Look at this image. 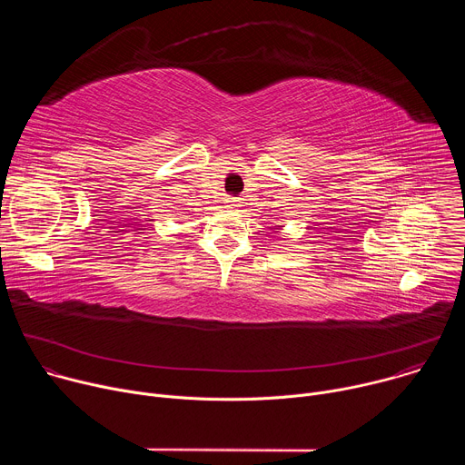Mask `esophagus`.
<instances>
[{
  "label": "esophagus",
  "instance_id": "esophagus-1",
  "mask_svg": "<svg viewBox=\"0 0 465 465\" xmlns=\"http://www.w3.org/2000/svg\"><path fill=\"white\" fill-rule=\"evenodd\" d=\"M226 204H228V208L235 210V208H239V206H241V201H239V198H235V196H230L228 201H226Z\"/></svg>",
  "mask_w": 465,
  "mask_h": 465
}]
</instances>
